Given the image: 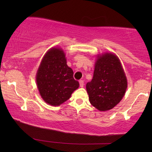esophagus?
Segmentation results:
<instances>
[{
    "instance_id": "34e87169",
    "label": "esophagus",
    "mask_w": 152,
    "mask_h": 152,
    "mask_svg": "<svg viewBox=\"0 0 152 152\" xmlns=\"http://www.w3.org/2000/svg\"><path fill=\"white\" fill-rule=\"evenodd\" d=\"M79 84H80V86H81V87H83V86H84V81H83V80H80Z\"/></svg>"
}]
</instances>
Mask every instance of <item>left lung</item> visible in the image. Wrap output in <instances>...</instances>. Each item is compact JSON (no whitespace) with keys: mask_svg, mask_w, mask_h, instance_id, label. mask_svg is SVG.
Returning <instances> with one entry per match:
<instances>
[{"mask_svg":"<svg viewBox=\"0 0 152 152\" xmlns=\"http://www.w3.org/2000/svg\"><path fill=\"white\" fill-rule=\"evenodd\" d=\"M94 76L86 83L89 102L99 111L116 106L123 99L127 88L126 74L119 58L112 53L97 56Z\"/></svg>","mask_w":152,"mask_h":152,"instance_id":"8db88e82","label":"left lung"}]
</instances>
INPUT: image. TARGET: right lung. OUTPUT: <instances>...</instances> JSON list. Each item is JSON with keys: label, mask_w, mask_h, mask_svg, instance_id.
<instances>
[{"label": "right lung", "mask_w": 152, "mask_h": 152, "mask_svg": "<svg viewBox=\"0 0 152 152\" xmlns=\"http://www.w3.org/2000/svg\"><path fill=\"white\" fill-rule=\"evenodd\" d=\"M66 63L62 48L53 47L46 52L38 69L37 88L41 98L49 105L60 106L79 86L73 76V70Z\"/></svg>", "instance_id": "1"}]
</instances>
